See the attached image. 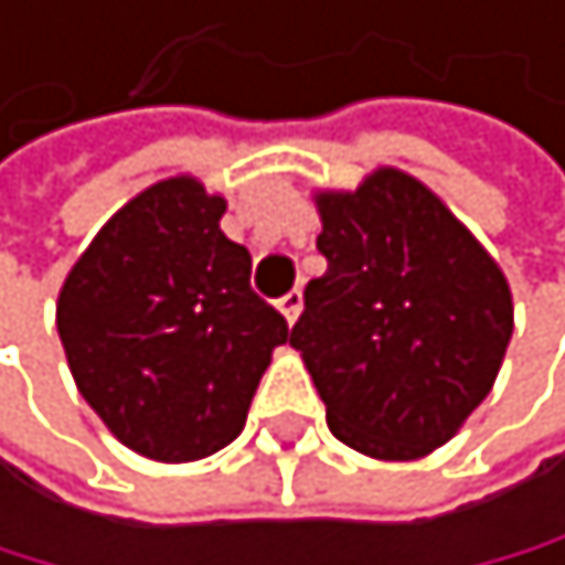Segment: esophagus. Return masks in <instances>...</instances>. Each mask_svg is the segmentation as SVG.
<instances>
[{
  "label": "esophagus",
  "instance_id": "34e87169",
  "mask_svg": "<svg viewBox=\"0 0 565 565\" xmlns=\"http://www.w3.org/2000/svg\"><path fill=\"white\" fill-rule=\"evenodd\" d=\"M277 310L285 313L288 324H295V320H299V313H302V291H299V288H291V291L285 295V299L277 302Z\"/></svg>",
  "mask_w": 565,
  "mask_h": 565
}]
</instances>
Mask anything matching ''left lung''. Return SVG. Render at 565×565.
Listing matches in <instances>:
<instances>
[{
    "mask_svg": "<svg viewBox=\"0 0 565 565\" xmlns=\"http://www.w3.org/2000/svg\"><path fill=\"white\" fill-rule=\"evenodd\" d=\"M324 277L291 328L328 429L379 461H415L483 404L512 339L501 266L415 175L375 169L320 190Z\"/></svg>",
    "mask_w": 565,
    "mask_h": 565,
    "instance_id": "1",
    "label": "left lung"
}]
</instances>
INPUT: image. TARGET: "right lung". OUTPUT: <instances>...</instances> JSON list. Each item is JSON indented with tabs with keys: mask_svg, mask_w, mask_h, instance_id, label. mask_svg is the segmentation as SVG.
Masks as SVG:
<instances>
[{
	"mask_svg": "<svg viewBox=\"0 0 565 565\" xmlns=\"http://www.w3.org/2000/svg\"><path fill=\"white\" fill-rule=\"evenodd\" d=\"M226 201L172 175L121 205L56 299L67 367L100 422L150 461H198L245 429L288 320L252 291Z\"/></svg>",
	"mask_w": 565,
	"mask_h": 565,
	"instance_id": "right-lung-1",
	"label": "right lung"
}]
</instances>
